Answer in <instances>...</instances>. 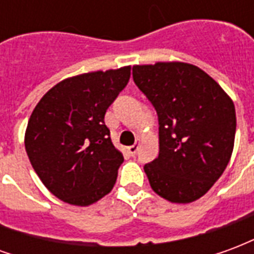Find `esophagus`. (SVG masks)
Masks as SVG:
<instances>
[{"label": "esophagus", "instance_id": "34e87169", "mask_svg": "<svg viewBox=\"0 0 254 254\" xmlns=\"http://www.w3.org/2000/svg\"><path fill=\"white\" fill-rule=\"evenodd\" d=\"M138 145H140V143H138V141H136V143L133 144V145L127 147V152H129L130 155H136V152H137V149H138Z\"/></svg>", "mask_w": 254, "mask_h": 254}]
</instances>
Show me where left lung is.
<instances>
[{"mask_svg": "<svg viewBox=\"0 0 254 254\" xmlns=\"http://www.w3.org/2000/svg\"><path fill=\"white\" fill-rule=\"evenodd\" d=\"M133 80L159 120V156L144 166L149 185L167 201H196L223 174L233 154V100L191 64L134 65Z\"/></svg>", "mask_w": 254, "mask_h": 254, "instance_id": "obj_1", "label": "left lung"}]
</instances>
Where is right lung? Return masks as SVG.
<instances>
[{
	"instance_id": "1",
	"label": "right lung",
	"mask_w": 254,
	"mask_h": 254,
	"mask_svg": "<svg viewBox=\"0 0 254 254\" xmlns=\"http://www.w3.org/2000/svg\"><path fill=\"white\" fill-rule=\"evenodd\" d=\"M130 66L67 77L43 95L24 144L43 185L60 200L87 207L110 193L124 162L105 114L127 87Z\"/></svg>"
}]
</instances>
